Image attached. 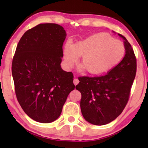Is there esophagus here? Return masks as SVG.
<instances>
[{"label": "esophagus", "instance_id": "1", "mask_svg": "<svg viewBox=\"0 0 148 148\" xmlns=\"http://www.w3.org/2000/svg\"><path fill=\"white\" fill-rule=\"evenodd\" d=\"M79 82L78 79H77V78H75V79H74V80H73V83H74V84L75 85V86H76L77 84H79Z\"/></svg>", "mask_w": 148, "mask_h": 148}]
</instances>
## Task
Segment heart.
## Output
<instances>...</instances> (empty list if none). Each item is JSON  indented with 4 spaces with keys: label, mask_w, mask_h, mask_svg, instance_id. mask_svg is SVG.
Listing matches in <instances>:
<instances>
[{
    "label": "heart",
    "mask_w": 148,
    "mask_h": 148,
    "mask_svg": "<svg viewBox=\"0 0 148 148\" xmlns=\"http://www.w3.org/2000/svg\"><path fill=\"white\" fill-rule=\"evenodd\" d=\"M125 54L124 44L106 33H98L82 41L64 45V66L70 69L82 56V68L88 73L99 75L108 72L123 60Z\"/></svg>",
    "instance_id": "1"
}]
</instances>
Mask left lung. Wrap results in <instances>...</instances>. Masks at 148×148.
<instances>
[{
    "instance_id": "1",
    "label": "left lung",
    "mask_w": 148,
    "mask_h": 148,
    "mask_svg": "<svg viewBox=\"0 0 148 148\" xmlns=\"http://www.w3.org/2000/svg\"><path fill=\"white\" fill-rule=\"evenodd\" d=\"M118 35L124 40L125 55L123 60L103 76L80 77L75 87L82 94L83 116L95 125L108 124L121 114L136 75L137 61L133 48L124 36Z\"/></svg>"
}]
</instances>
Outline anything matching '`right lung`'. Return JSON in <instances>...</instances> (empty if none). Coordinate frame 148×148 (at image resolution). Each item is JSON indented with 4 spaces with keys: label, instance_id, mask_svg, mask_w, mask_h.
<instances>
[{
    "label": "right lung",
    "instance_id": "obj_1",
    "mask_svg": "<svg viewBox=\"0 0 148 148\" xmlns=\"http://www.w3.org/2000/svg\"><path fill=\"white\" fill-rule=\"evenodd\" d=\"M64 28L41 23L25 32L12 62L15 94L24 112L33 120L49 123L61 114L74 90L73 75L62 69Z\"/></svg>",
    "mask_w": 148,
    "mask_h": 148
}]
</instances>
